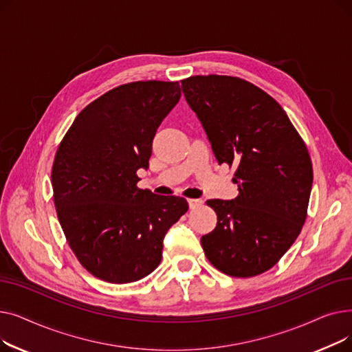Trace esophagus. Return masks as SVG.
<instances>
[{
    "mask_svg": "<svg viewBox=\"0 0 352 352\" xmlns=\"http://www.w3.org/2000/svg\"><path fill=\"white\" fill-rule=\"evenodd\" d=\"M188 204H190V208L194 210V208H198V207H201L202 204H204V201L199 199V198H190L188 199Z\"/></svg>",
    "mask_w": 352,
    "mask_h": 352,
    "instance_id": "1",
    "label": "esophagus"
}]
</instances>
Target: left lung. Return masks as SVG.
Masks as SVG:
<instances>
[{
	"instance_id": "8db88e82",
	"label": "left lung",
	"mask_w": 352,
	"mask_h": 352,
	"mask_svg": "<svg viewBox=\"0 0 352 352\" xmlns=\"http://www.w3.org/2000/svg\"><path fill=\"white\" fill-rule=\"evenodd\" d=\"M182 92L218 164L235 165L238 197L208 199L217 227L201 236L208 261L248 278L272 268L300 235L312 187L305 142L283 107L238 77L195 76Z\"/></svg>"
}]
</instances>
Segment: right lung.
Masks as SVG:
<instances>
[{
	"mask_svg": "<svg viewBox=\"0 0 352 352\" xmlns=\"http://www.w3.org/2000/svg\"><path fill=\"white\" fill-rule=\"evenodd\" d=\"M179 98L177 81L120 85L81 111L55 154L51 182L61 228L81 265L102 281L151 274L166 231L188 211L186 198L137 187L157 129Z\"/></svg>",
	"mask_w": 352,
	"mask_h": 352,
	"instance_id": "1",
	"label": "right lung"
}]
</instances>
